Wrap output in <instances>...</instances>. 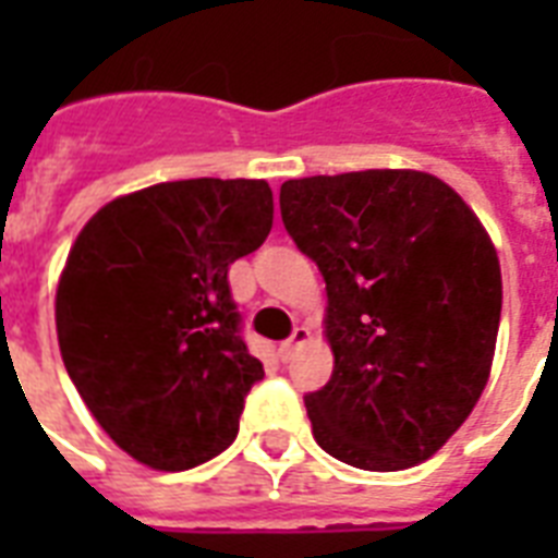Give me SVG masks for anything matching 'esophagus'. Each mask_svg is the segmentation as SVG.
Returning <instances> with one entry per match:
<instances>
[{
    "label": "esophagus",
    "mask_w": 558,
    "mask_h": 558,
    "mask_svg": "<svg viewBox=\"0 0 558 558\" xmlns=\"http://www.w3.org/2000/svg\"><path fill=\"white\" fill-rule=\"evenodd\" d=\"M306 341H310V330H306V327H295L287 341H280V348H278L280 362H289V359L298 353V348H304Z\"/></svg>",
    "instance_id": "obj_1"
}]
</instances>
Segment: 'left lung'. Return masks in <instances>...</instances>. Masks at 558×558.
I'll use <instances>...</instances> for the list:
<instances>
[{"instance_id": "8db88e82", "label": "left lung", "mask_w": 558, "mask_h": 558, "mask_svg": "<svg viewBox=\"0 0 558 558\" xmlns=\"http://www.w3.org/2000/svg\"><path fill=\"white\" fill-rule=\"evenodd\" d=\"M280 217L327 283L330 381L306 393L313 437L367 472L423 463L481 399L501 324L495 245L420 170L289 179Z\"/></svg>"}]
</instances>
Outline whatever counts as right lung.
<instances>
[{"instance_id": "1", "label": "right lung", "mask_w": 558, "mask_h": 558, "mask_svg": "<svg viewBox=\"0 0 558 558\" xmlns=\"http://www.w3.org/2000/svg\"><path fill=\"white\" fill-rule=\"evenodd\" d=\"M263 179H182L118 196L83 226L57 283L63 365L100 428L159 472L217 458L263 379L228 266L271 231Z\"/></svg>"}]
</instances>
